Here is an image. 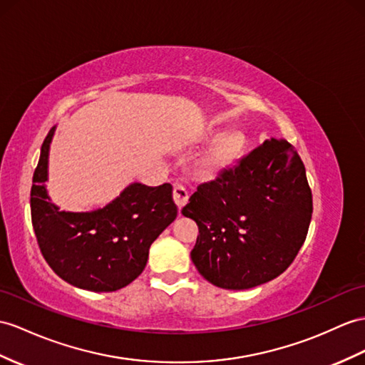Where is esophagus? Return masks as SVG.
Wrapping results in <instances>:
<instances>
[{
    "label": "esophagus",
    "instance_id": "34e87169",
    "mask_svg": "<svg viewBox=\"0 0 365 365\" xmlns=\"http://www.w3.org/2000/svg\"><path fill=\"white\" fill-rule=\"evenodd\" d=\"M173 201L178 206V209H182L189 201V193L185 190L181 184H175L173 187Z\"/></svg>",
    "mask_w": 365,
    "mask_h": 365
}]
</instances>
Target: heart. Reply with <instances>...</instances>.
Listing matches in <instances>:
<instances>
[{"mask_svg": "<svg viewBox=\"0 0 365 365\" xmlns=\"http://www.w3.org/2000/svg\"><path fill=\"white\" fill-rule=\"evenodd\" d=\"M213 136V131H206L197 138L198 142H206ZM246 145L243 133L226 131L212 142V145L204 152L197 163V175L201 180H215L230 170L242 158Z\"/></svg>", "mask_w": 365, "mask_h": 365, "instance_id": "b5f03b06", "label": "heart"}]
</instances>
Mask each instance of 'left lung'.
<instances>
[{
  "instance_id": "obj_1",
  "label": "left lung",
  "mask_w": 365,
  "mask_h": 365,
  "mask_svg": "<svg viewBox=\"0 0 365 365\" xmlns=\"http://www.w3.org/2000/svg\"><path fill=\"white\" fill-rule=\"evenodd\" d=\"M182 207L200 235L190 252L198 272L225 289L277 277L304 245L313 197L305 165L285 139H268Z\"/></svg>"
}]
</instances>
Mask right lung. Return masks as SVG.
<instances>
[{
    "label": "right lung",
    "mask_w": 365,
    "mask_h": 365,
    "mask_svg": "<svg viewBox=\"0 0 365 365\" xmlns=\"http://www.w3.org/2000/svg\"><path fill=\"white\" fill-rule=\"evenodd\" d=\"M54 133L52 127L43 142L31 189L32 226L44 260L77 288L110 292L127 287L144 271L150 246L178 215L173 187L131 182L102 209L60 210L44 184Z\"/></svg>",
    "instance_id": "right-lung-1"
}]
</instances>
